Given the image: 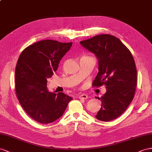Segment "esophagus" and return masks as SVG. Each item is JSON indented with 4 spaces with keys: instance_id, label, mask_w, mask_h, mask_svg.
I'll list each match as a JSON object with an SVG mask.
<instances>
[{
    "instance_id": "34e87169",
    "label": "esophagus",
    "mask_w": 152,
    "mask_h": 152,
    "mask_svg": "<svg viewBox=\"0 0 152 152\" xmlns=\"http://www.w3.org/2000/svg\"><path fill=\"white\" fill-rule=\"evenodd\" d=\"M79 98L82 99H86L88 98V96L85 94H81L79 95Z\"/></svg>"
}]
</instances>
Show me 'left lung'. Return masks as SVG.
Listing matches in <instances>:
<instances>
[{"mask_svg": "<svg viewBox=\"0 0 152 152\" xmlns=\"http://www.w3.org/2000/svg\"><path fill=\"white\" fill-rule=\"evenodd\" d=\"M80 43L98 60L99 72L94 86H106L105 94L98 98L102 104L96 118L102 121L115 119L134 97L137 69L133 56L119 38L110 34H100Z\"/></svg>", "mask_w": 152, "mask_h": 152, "instance_id": "8db88e82", "label": "left lung"}]
</instances>
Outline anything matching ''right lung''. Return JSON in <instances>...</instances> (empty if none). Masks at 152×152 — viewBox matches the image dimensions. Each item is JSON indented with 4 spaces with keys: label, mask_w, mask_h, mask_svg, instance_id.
<instances>
[{
    "label": "right lung",
    "mask_w": 152,
    "mask_h": 152,
    "mask_svg": "<svg viewBox=\"0 0 152 152\" xmlns=\"http://www.w3.org/2000/svg\"><path fill=\"white\" fill-rule=\"evenodd\" d=\"M72 45L41 40L26 48L18 58L15 69L17 98L26 113L38 123L48 124L60 118L73 99L63 92H50L47 87V79L57 71Z\"/></svg>",
    "instance_id": "right-lung-1"
}]
</instances>
